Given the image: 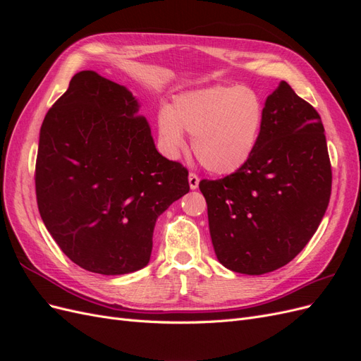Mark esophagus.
Segmentation results:
<instances>
[{"instance_id":"esophagus-1","label":"esophagus","mask_w":361,"mask_h":361,"mask_svg":"<svg viewBox=\"0 0 361 361\" xmlns=\"http://www.w3.org/2000/svg\"><path fill=\"white\" fill-rule=\"evenodd\" d=\"M199 182H200V178L197 176V174H195V173H190V176H188L190 188H191V190H197Z\"/></svg>"}]
</instances>
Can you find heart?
I'll return each mask as SVG.
<instances>
[{
	"label": "heart",
	"mask_w": 361,
	"mask_h": 361,
	"mask_svg": "<svg viewBox=\"0 0 361 361\" xmlns=\"http://www.w3.org/2000/svg\"><path fill=\"white\" fill-rule=\"evenodd\" d=\"M264 125V105L256 92L241 85H211L174 97L158 116V133L167 155L187 149L183 133L202 166L215 174H231L255 154Z\"/></svg>",
	"instance_id": "heart-1"
}]
</instances>
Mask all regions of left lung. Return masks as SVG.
Returning <instances> with one entry per match:
<instances>
[{
  "label": "left lung",
  "mask_w": 361,
  "mask_h": 361,
  "mask_svg": "<svg viewBox=\"0 0 361 361\" xmlns=\"http://www.w3.org/2000/svg\"><path fill=\"white\" fill-rule=\"evenodd\" d=\"M199 188L221 265L248 276L285 267L310 241L330 202L331 164L318 111L281 81L267 97L248 162Z\"/></svg>",
  "instance_id": "8db88e82"
}]
</instances>
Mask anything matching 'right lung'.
I'll return each mask as SVG.
<instances>
[{
    "label": "right lung",
    "instance_id": "obj_1",
    "mask_svg": "<svg viewBox=\"0 0 361 361\" xmlns=\"http://www.w3.org/2000/svg\"><path fill=\"white\" fill-rule=\"evenodd\" d=\"M126 87L73 75L43 120L37 206L73 264L104 276L145 268L157 218L190 191L188 170L164 158Z\"/></svg>",
    "mask_w": 361,
    "mask_h": 361
}]
</instances>
